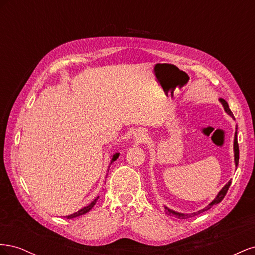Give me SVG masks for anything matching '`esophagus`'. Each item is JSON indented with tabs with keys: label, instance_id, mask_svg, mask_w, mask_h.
Segmentation results:
<instances>
[{
	"label": "esophagus",
	"instance_id": "34e87169",
	"mask_svg": "<svg viewBox=\"0 0 255 255\" xmlns=\"http://www.w3.org/2000/svg\"><path fill=\"white\" fill-rule=\"evenodd\" d=\"M144 138H145L144 133L141 132V130H139V132H137V133L135 134L134 141H135L136 143H142L143 140H144Z\"/></svg>",
	"mask_w": 255,
	"mask_h": 255
}]
</instances>
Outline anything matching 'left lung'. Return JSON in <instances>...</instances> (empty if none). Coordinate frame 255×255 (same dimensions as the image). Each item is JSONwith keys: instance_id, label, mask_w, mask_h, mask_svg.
<instances>
[{"instance_id": "1", "label": "left lung", "mask_w": 255, "mask_h": 255, "mask_svg": "<svg viewBox=\"0 0 255 255\" xmlns=\"http://www.w3.org/2000/svg\"><path fill=\"white\" fill-rule=\"evenodd\" d=\"M220 101H221L223 107H225V111H226L230 116H232V117H233V113L231 112V110L229 109V105H228L226 100L220 99ZM236 129H237V128H236ZM234 156H235V165H236V167H237L238 160H239V148H238V142H237V132H235V137H234ZM231 183H232V181H229L228 184L226 185V186L223 187V188L219 191V194L217 195V197H216V198L214 199V201H212L206 207H204L203 210H200V211H198V212H196V213H192V214H182V213H177V212H174V211H172V210H169L168 207H165V210H166V212H167L168 215L175 216V217L180 218V219H181V218H182V219H185V218L194 217V216H196V215H198V214H201V213L207 211L208 208H211L213 205L221 202L222 199L225 198V196L227 195V192H228V190H229V187L231 186Z\"/></svg>"}]
</instances>
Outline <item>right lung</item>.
<instances>
[{"mask_svg":"<svg viewBox=\"0 0 255 255\" xmlns=\"http://www.w3.org/2000/svg\"><path fill=\"white\" fill-rule=\"evenodd\" d=\"M118 156H119V153H116L115 155H113V158H112V161H111V164L113 163V161H115L116 159L118 158ZM99 199V197H97L94 201H92L89 205H87V206H85V207H83V208H81L80 211H78V212H75V213H73V214H71V215H69V216H66V218L67 219H72V218H75V217H79V216H81V215H84V214H86L87 212H89L92 207H94V205L96 204V202H97V200Z\"/></svg>","mask_w":255,"mask_h":255,"instance_id":"1","label":"right lung"}]
</instances>
